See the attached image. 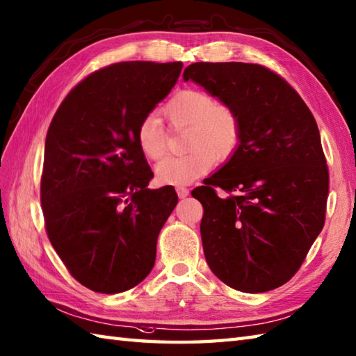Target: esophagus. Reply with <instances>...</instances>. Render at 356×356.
Masks as SVG:
<instances>
[{"label":"esophagus","mask_w":356,"mask_h":356,"mask_svg":"<svg viewBox=\"0 0 356 356\" xmlns=\"http://www.w3.org/2000/svg\"><path fill=\"white\" fill-rule=\"evenodd\" d=\"M176 191H177V195L180 199H185V197H188V194H190V190H188V188H185V186H177Z\"/></svg>","instance_id":"34e87169"}]
</instances>
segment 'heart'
I'll list each match as a JSON object with an SVG mask.
<instances>
[{
	"mask_svg": "<svg viewBox=\"0 0 356 356\" xmlns=\"http://www.w3.org/2000/svg\"><path fill=\"white\" fill-rule=\"evenodd\" d=\"M163 116L172 128H186V154L166 157L156 166L161 185H186L207 174L214 165L228 162L241 143V119L237 110L216 102L202 90L185 88L163 105ZM136 140L143 156L157 161L166 153L168 134L156 116L143 118L136 128Z\"/></svg>",
	"mask_w": 356,
	"mask_h": 356,
	"instance_id": "b5f03b06",
	"label": "heart"
}]
</instances>
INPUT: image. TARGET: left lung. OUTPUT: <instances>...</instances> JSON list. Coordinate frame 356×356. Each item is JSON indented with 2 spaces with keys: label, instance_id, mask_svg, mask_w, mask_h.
I'll return each instance as SVG.
<instances>
[{
  "label": "left lung",
  "instance_id": "left-lung-1",
  "mask_svg": "<svg viewBox=\"0 0 356 356\" xmlns=\"http://www.w3.org/2000/svg\"><path fill=\"white\" fill-rule=\"evenodd\" d=\"M184 79L236 108L243 128L237 153L191 193L203 207L208 266L236 291L275 289L300 269L326 218L318 125L301 96L260 64L194 63ZM216 187L229 195L218 198Z\"/></svg>",
  "mask_w": 356,
  "mask_h": 356
}]
</instances>
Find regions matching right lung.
<instances>
[{"label": "right lung", "instance_id": "obj_1", "mask_svg": "<svg viewBox=\"0 0 356 356\" xmlns=\"http://www.w3.org/2000/svg\"><path fill=\"white\" fill-rule=\"evenodd\" d=\"M182 63L127 61L88 74L51 119L41 205L45 231L74 280L99 293L131 289L156 261L157 237L177 205L153 177L136 128L177 82Z\"/></svg>", "mask_w": 356, "mask_h": 356}]
</instances>
